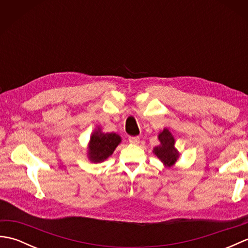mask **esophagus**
<instances>
[{"mask_svg": "<svg viewBox=\"0 0 248 248\" xmlns=\"http://www.w3.org/2000/svg\"><path fill=\"white\" fill-rule=\"evenodd\" d=\"M129 141L131 144L138 145V144H140V138H139V136H130Z\"/></svg>", "mask_w": 248, "mask_h": 248, "instance_id": "esophagus-1", "label": "esophagus"}]
</instances>
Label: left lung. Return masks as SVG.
I'll return each mask as SVG.
<instances>
[{
  "label": "left lung",
  "instance_id": "8db88e82",
  "mask_svg": "<svg viewBox=\"0 0 248 248\" xmlns=\"http://www.w3.org/2000/svg\"><path fill=\"white\" fill-rule=\"evenodd\" d=\"M160 145L155 146L152 152L159 159L165 167H171L176 164L179 156V151L175 147L176 140L173 138L170 131L164 128L157 134Z\"/></svg>",
  "mask_w": 248,
  "mask_h": 248
}]
</instances>
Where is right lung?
I'll use <instances>...</instances> for the list:
<instances>
[{"label": "right lung", "instance_id": "add662e5", "mask_svg": "<svg viewBox=\"0 0 248 248\" xmlns=\"http://www.w3.org/2000/svg\"><path fill=\"white\" fill-rule=\"evenodd\" d=\"M121 143V138L114 132L104 133L97 127L91 135L87 146V157L93 163H101L113 155L114 150Z\"/></svg>", "mask_w": 248, "mask_h": 248}]
</instances>
